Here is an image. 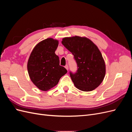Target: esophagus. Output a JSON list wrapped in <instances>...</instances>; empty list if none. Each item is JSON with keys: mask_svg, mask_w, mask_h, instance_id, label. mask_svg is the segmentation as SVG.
<instances>
[{"mask_svg": "<svg viewBox=\"0 0 132 132\" xmlns=\"http://www.w3.org/2000/svg\"><path fill=\"white\" fill-rule=\"evenodd\" d=\"M65 69H66L67 70H68V65H66L65 66Z\"/></svg>", "mask_w": 132, "mask_h": 132, "instance_id": "34e87169", "label": "esophagus"}]
</instances>
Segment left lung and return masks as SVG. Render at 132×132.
<instances>
[{
    "instance_id": "left-lung-1",
    "label": "left lung",
    "mask_w": 132,
    "mask_h": 132,
    "mask_svg": "<svg viewBox=\"0 0 132 132\" xmlns=\"http://www.w3.org/2000/svg\"><path fill=\"white\" fill-rule=\"evenodd\" d=\"M62 43L74 55L78 69L70 76L77 89L91 91L102 82L106 73V66L97 47L86 37L74 36L63 38Z\"/></svg>"
}]
</instances>
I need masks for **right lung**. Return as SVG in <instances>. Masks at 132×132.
Returning a JSON list of instances; mask_svg holds the SVG:
<instances>
[{"label": "right lung", "instance_id": "obj_1", "mask_svg": "<svg viewBox=\"0 0 132 132\" xmlns=\"http://www.w3.org/2000/svg\"><path fill=\"white\" fill-rule=\"evenodd\" d=\"M58 41L48 38L35 47L27 62V70L31 81L39 89L47 91L55 86L59 79L67 73L59 65V59L55 51Z\"/></svg>", "mask_w": 132, "mask_h": 132}]
</instances>
